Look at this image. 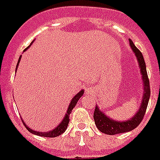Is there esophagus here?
I'll list each match as a JSON object with an SVG mask.
<instances>
[{
    "label": "esophagus",
    "instance_id": "esophagus-1",
    "mask_svg": "<svg viewBox=\"0 0 160 160\" xmlns=\"http://www.w3.org/2000/svg\"><path fill=\"white\" fill-rule=\"evenodd\" d=\"M92 89H90V88H89V89H86V94H88V95H91V94H92Z\"/></svg>",
    "mask_w": 160,
    "mask_h": 160
}]
</instances>
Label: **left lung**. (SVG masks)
I'll return each instance as SVG.
<instances>
[{"label":"left lung","mask_w":160,"mask_h":160,"mask_svg":"<svg viewBox=\"0 0 160 160\" xmlns=\"http://www.w3.org/2000/svg\"><path fill=\"white\" fill-rule=\"evenodd\" d=\"M129 44L132 48V52H134L136 58L139 63V66L140 69V73L142 76V81H143V96L140 103V107L139 110L137 111L136 114L132 118L124 122H119L113 119L109 118L102 111L99 109L98 106H96L95 112H94V120L97 128L99 129L103 133L108 134V135H114L117 133H122V132H129L132 131V129L136 128L140 125L141 121L143 120L144 115L147 110L148 101L150 98L151 91L150 85H149V79L147 76V68H146V63L142 56V53L140 52V50L134 46L131 39H129Z\"/></svg>","instance_id":"1"}]
</instances>
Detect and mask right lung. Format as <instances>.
<instances>
[{
    "label": "right lung",
    "instance_id": "1",
    "mask_svg": "<svg viewBox=\"0 0 160 160\" xmlns=\"http://www.w3.org/2000/svg\"><path fill=\"white\" fill-rule=\"evenodd\" d=\"M32 43H31V45H32ZM31 45H30V46H31ZM30 46H28V48L25 50V51H27V50L30 47ZM20 58H21V56H20V58H19V61H18V64H17L16 69L17 67H18L19 64H20ZM83 93H84V90H83V89L80 90V91H79V92H78V94H77V95H76V96L71 99V103H70L69 107H68V109L67 111H66V114H65V116H64V119H63V121L60 122L59 124L55 128L52 129V130L48 131V132H37V131H34L33 129L28 128V126L26 125L25 122H23V120H22L23 124L25 125V127L27 128V129H28L29 132H32V133H33V134H36V135H39V136H42V137H50V138H51V137L53 138V137L59 136V135H61L62 133H64V132H65V130H66V128H67V127H68V124H69V122H70V119H69V117H70V114H71V111H72V109L74 108V107L76 106V104H77V102H78V100L80 99V97L83 95Z\"/></svg>",
    "mask_w": 160,
    "mask_h": 160
}]
</instances>
